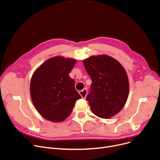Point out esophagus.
Masks as SVG:
<instances>
[{
    "mask_svg": "<svg viewBox=\"0 0 160 160\" xmlns=\"http://www.w3.org/2000/svg\"><path fill=\"white\" fill-rule=\"evenodd\" d=\"M87 93H88V91H87V89L86 88H85L83 90L79 91V94L82 96V98H83V99H85L86 98V96L87 95Z\"/></svg>",
    "mask_w": 160,
    "mask_h": 160,
    "instance_id": "obj_1",
    "label": "esophagus"
}]
</instances>
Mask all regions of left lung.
<instances>
[{"label":"left lung","mask_w":160,"mask_h":160,"mask_svg":"<svg viewBox=\"0 0 160 160\" xmlns=\"http://www.w3.org/2000/svg\"><path fill=\"white\" fill-rule=\"evenodd\" d=\"M85 70L92 83L86 99L95 115L109 118L124 107L128 96L129 83L126 71L109 56H92L83 60Z\"/></svg>","instance_id":"8db88e82"}]
</instances>
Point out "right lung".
Returning <instances> with one entry per match:
<instances>
[{"label": "right lung", "instance_id": "add662e5", "mask_svg": "<svg viewBox=\"0 0 160 160\" xmlns=\"http://www.w3.org/2000/svg\"><path fill=\"white\" fill-rule=\"evenodd\" d=\"M76 60L61 56L51 58L42 64L30 82L32 101L44 118L61 122L69 117L81 96L69 73Z\"/></svg>", "mask_w": 160, "mask_h": 160}]
</instances>
